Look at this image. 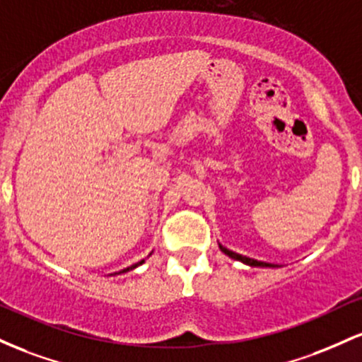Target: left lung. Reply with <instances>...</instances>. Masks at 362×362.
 Returning <instances> with one entry per match:
<instances>
[{"mask_svg": "<svg viewBox=\"0 0 362 362\" xmlns=\"http://www.w3.org/2000/svg\"><path fill=\"white\" fill-rule=\"evenodd\" d=\"M218 247H221V250L224 251V253L227 255V257H230V258L238 259V262H243V263H246V265H250V267H275V265H272V263L258 262V259H253V258L243 257V255H239V253H234V251L227 250V247H224V246H222V245H218Z\"/></svg>", "mask_w": 362, "mask_h": 362, "instance_id": "obj_1", "label": "left lung"}]
</instances>
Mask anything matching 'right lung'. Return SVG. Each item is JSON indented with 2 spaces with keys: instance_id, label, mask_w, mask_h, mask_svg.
Returning <instances> with one entry per match:
<instances>
[{
  "instance_id": "obj_1",
  "label": "right lung",
  "mask_w": 362,
  "mask_h": 362,
  "mask_svg": "<svg viewBox=\"0 0 362 362\" xmlns=\"http://www.w3.org/2000/svg\"><path fill=\"white\" fill-rule=\"evenodd\" d=\"M141 263H144V259H141V262H138V263H135V265H132V267H128V269H124V270H121L119 274H124V272H129V270H133V269H136L138 265H141Z\"/></svg>"
}]
</instances>
